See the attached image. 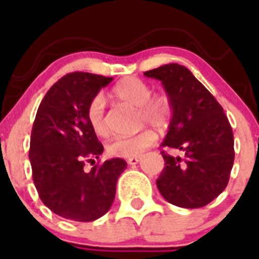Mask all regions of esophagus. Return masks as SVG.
I'll use <instances>...</instances> for the list:
<instances>
[{"label":"esophagus","mask_w":259,"mask_h":259,"mask_svg":"<svg viewBox=\"0 0 259 259\" xmlns=\"http://www.w3.org/2000/svg\"><path fill=\"white\" fill-rule=\"evenodd\" d=\"M138 162H140V157H133V158L127 159V163H129V165H137Z\"/></svg>","instance_id":"1"}]
</instances>
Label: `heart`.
I'll return each mask as SVG.
<instances>
[{
  "label": "heart",
  "mask_w": 259,
  "mask_h": 259,
  "mask_svg": "<svg viewBox=\"0 0 259 259\" xmlns=\"http://www.w3.org/2000/svg\"><path fill=\"white\" fill-rule=\"evenodd\" d=\"M111 96L123 104L138 109V126H154L158 130L167 129L173 114L171 101L166 94L153 96L150 85L137 77H126L111 89ZM88 122L97 136H106L108 125L105 119V101L101 96L94 97L88 106ZM157 141L154 130L145 129L136 136L117 137L106 146L111 157L133 158L140 157Z\"/></svg>",
  "instance_id": "b5f03b06"
}]
</instances>
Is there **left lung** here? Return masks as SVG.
I'll return each mask as SVG.
<instances>
[{
	"label": "left lung",
	"mask_w": 259,
	"mask_h": 259,
	"mask_svg": "<svg viewBox=\"0 0 259 259\" xmlns=\"http://www.w3.org/2000/svg\"><path fill=\"white\" fill-rule=\"evenodd\" d=\"M161 81L173 114L161 146L178 149L184 158L162 153L165 167L157 188L167 202L202 207L228 186L234 163V137L224 109L188 68L169 64L145 71Z\"/></svg>",
	"instance_id": "obj_1"
}]
</instances>
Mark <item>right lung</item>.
<instances>
[{"label":"right lung","mask_w":259,"mask_h":259,"mask_svg":"<svg viewBox=\"0 0 259 259\" xmlns=\"http://www.w3.org/2000/svg\"><path fill=\"white\" fill-rule=\"evenodd\" d=\"M111 77L75 71L57 81L44 97L31 129L29 159L44 205L77 222H92L109 211L125 159L111 158L83 171L104 146L89 122L88 106Z\"/></svg>","instance_id":"right-lung-1"}]
</instances>
